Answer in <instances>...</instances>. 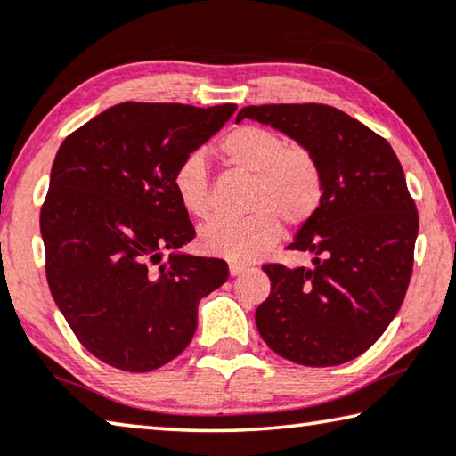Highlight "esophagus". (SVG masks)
I'll list each match as a JSON object with an SVG mask.
<instances>
[{
	"instance_id": "1",
	"label": "esophagus",
	"mask_w": 456,
	"mask_h": 456,
	"mask_svg": "<svg viewBox=\"0 0 456 456\" xmlns=\"http://www.w3.org/2000/svg\"><path fill=\"white\" fill-rule=\"evenodd\" d=\"M229 272H231V276H241V273L249 272V265L241 264V262H229Z\"/></svg>"
}]
</instances>
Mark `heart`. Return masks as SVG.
I'll return each mask as SVG.
<instances>
[{
  "mask_svg": "<svg viewBox=\"0 0 456 456\" xmlns=\"http://www.w3.org/2000/svg\"><path fill=\"white\" fill-rule=\"evenodd\" d=\"M221 162L251 175L248 211L243 219L216 216L200 229L202 248L233 259H254L272 249L281 223L296 229L321 208L324 175L313 150L288 143L273 129L254 124L237 126L219 140ZM172 189L192 216L211 213V178L205 158L192 151L176 166Z\"/></svg>",
  "mask_w": 456,
  "mask_h": 456,
  "instance_id": "b5f03b06",
  "label": "heart"
}]
</instances>
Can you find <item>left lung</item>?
Wrapping results in <instances>:
<instances>
[{"mask_svg":"<svg viewBox=\"0 0 456 456\" xmlns=\"http://www.w3.org/2000/svg\"><path fill=\"white\" fill-rule=\"evenodd\" d=\"M245 118L313 150L324 175L321 208L288 245L313 265H264L272 290L256 310L259 335L294 363H346L384 335L410 284L418 211L402 164L386 137L337 107L249 105Z\"/></svg>","mask_w":456,"mask_h":456,"instance_id":"1","label":"left lung"}]
</instances>
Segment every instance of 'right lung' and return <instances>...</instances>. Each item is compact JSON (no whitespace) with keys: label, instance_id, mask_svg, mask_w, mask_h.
<instances>
[{"label":"right lung","instance_id":"right-lung-1","mask_svg":"<svg viewBox=\"0 0 456 456\" xmlns=\"http://www.w3.org/2000/svg\"><path fill=\"white\" fill-rule=\"evenodd\" d=\"M235 110L126 101L56 151L40 208L48 288L85 349L115 370L146 373L178 357L200 298L229 276L223 259L175 254L194 227L172 175Z\"/></svg>","mask_w":456,"mask_h":456}]
</instances>
